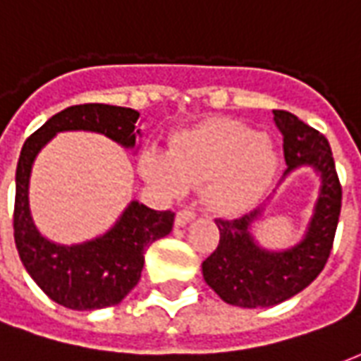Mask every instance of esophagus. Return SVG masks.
<instances>
[{
	"instance_id": "1",
	"label": "esophagus",
	"mask_w": 361,
	"mask_h": 361,
	"mask_svg": "<svg viewBox=\"0 0 361 361\" xmlns=\"http://www.w3.org/2000/svg\"><path fill=\"white\" fill-rule=\"evenodd\" d=\"M193 219H195V212L191 211V209H181V211H178V214H176V224H178V226H185V224L191 222Z\"/></svg>"
}]
</instances>
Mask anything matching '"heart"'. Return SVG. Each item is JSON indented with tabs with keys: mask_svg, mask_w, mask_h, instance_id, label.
Masks as SVG:
<instances>
[{
	"mask_svg": "<svg viewBox=\"0 0 361 361\" xmlns=\"http://www.w3.org/2000/svg\"><path fill=\"white\" fill-rule=\"evenodd\" d=\"M276 152L261 135L234 119H212L172 139L170 157L147 150L141 172L152 183L181 195L188 185H207V203L219 212L247 209L276 173Z\"/></svg>",
	"mask_w": 361,
	"mask_h": 361,
	"instance_id": "heart-1",
	"label": "heart"
}]
</instances>
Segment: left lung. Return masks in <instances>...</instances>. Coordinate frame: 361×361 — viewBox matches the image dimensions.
Listing matches in <instances>:
<instances>
[{"mask_svg":"<svg viewBox=\"0 0 361 361\" xmlns=\"http://www.w3.org/2000/svg\"><path fill=\"white\" fill-rule=\"evenodd\" d=\"M272 114L284 141V176L298 166L310 164L321 173L323 185L305 238L282 253L261 250L253 242L250 226L259 211L242 219H216L220 240L203 261L204 282L224 302L240 307H271L310 286L329 261L341 216L342 185L326 137L290 111Z\"/></svg>","mask_w":361,"mask_h":361,"instance_id":"left-lung-1","label":"left lung"}]
</instances>
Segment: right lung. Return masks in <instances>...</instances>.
<instances>
[{"instance_id": "add662e5", "label": "right lung", "mask_w": 361, "mask_h": 361, "mask_svg": "<svg viewBox=\"0 0 361 361\" xmlns=\"http://www.w3.org/2000/svg\"><path fill=\"white\" fill-rule=\"evenodd\" d=\"M139 111L110 104H79L51 116L28 137L15 176L13 235L27 272L44 294L67 310L116 305L141 279L145 251L172 232V211L129 204L110 232L81 245H58L36 230L28 211V178L38 150L59 131H96L127 149L135 147Z\"/></svg>"}]
</instances>
